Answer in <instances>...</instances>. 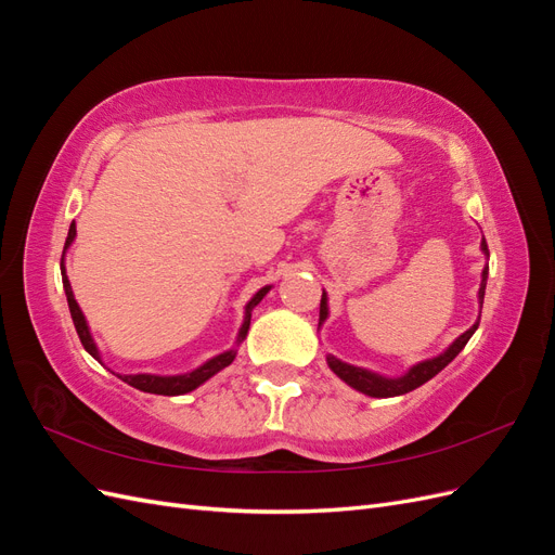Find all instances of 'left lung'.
I'll use <instances>...</instances> for the list:
<instances>
[{
  "label": "left lung",
  "instance_id": "8db88e82",
  "mask_svg": "<svg viewBox=\"0 0 555 555\" xmlns=\"http://www.w3.org/2000/svg\"><path fill=\"white\" fill-rule=\"evenodd\" d=\"M481 249L489 255V245H486V241H481ZM486 278H489V266L483 268L481 273V287H479V304L483 306V292H486ZM328 314V308H326V294H322V304H319V324L324 322ZM479 322L475 326H469L461 338L453 340V345L444 351V354L435 357L430 361H424V363H416L412 371L408 375H402L400 379H386L382 375H375L371 371H363V367H354V365H347L343 361H338L335 357H326L328 361V367L331 371L338 375L343 382H347L351 389H357L365 396H373V398H393V396H402V393H410L414 391L416 386L426 384L428 379H433L435 375H438L442 367H447L453 359L459 357V351L467 345V340L473 338V333L477 331Z\"/></svg>",
  "mask_w": 555,
  "mask_h": 555
}]
</instances>
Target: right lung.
Returning <instances> with one entry per match:
<instances>
[{
	"label": "right lung",
	"instance_id": "add662e5",
	"mask_svg": "<svg viewBox=\"0 0 555 555\" xmlns=\"http://www.w3.org/2000/svg\"><path fill=\"white\" fill-rule=\"evenodd\" d=\"M76 238V224L69 227V236H66V243H64V249L72 245V241ZM62 284H64V292H66V304H69V312H72V319H74V326H76V333L78 338L82 343V347H86L90 354L99 361V351H96V345L92 340L90 335V328L86 324V317H82L76 298H74V292H72V284H69V278H66L64 273V266H62ZM268 289L271 287H263L255 294V298L249 300L247 308H245V322L241 326V333H238V343L245 340L247 335V328H249V319H251V310H255V306H259V300L268 294ZM236 359V349H229L224 351V354L215 357L210 361H206L201 367H196V371L188 373V375H171V377H159V375H117L122 382H127L129 386H133V389L139 391H145V393H157V396H182V393H190L194 391L196 386L204 384L206 379H210L212 375H217L220 371H224L227 365H231V361Z\"/></svg>",
	"mask_w": 555,
	"mask_h": 555
}]
</instances>
